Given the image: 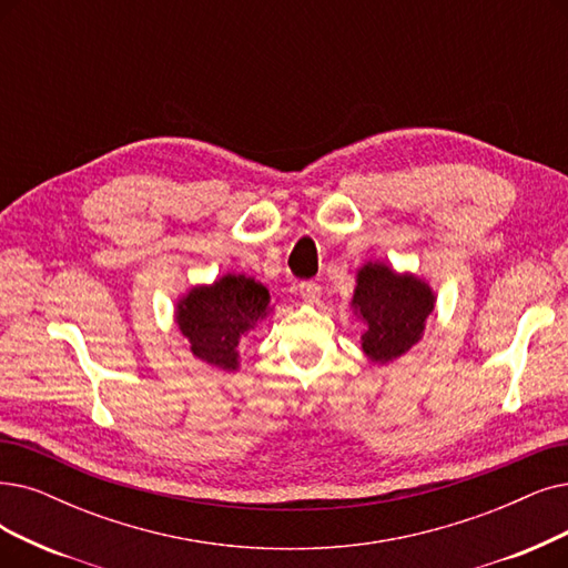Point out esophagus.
<instances>
[{
  "label": "esophagus",
  "mask_w": 568,
  "mask_h": 568,
  "mask_svg": "<svg viewBox=\"0 0 568 568\" xmlns=\"http://www.w3.org/2000/svg\"><path fill=\"white\" fill-rule=\"evenodd\" d=\"M298 291H301L303 301H305V303H310V305L320 303V298H322V286L316 284V282H301Z\"/></svg>",
  "instance_id": "1"
}]
</instances>
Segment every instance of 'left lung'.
I'll use <instances>...</instances> for the list:
<instances>
[{
	"label": "left lung",
	"instance_id": "8db88e82",
	"mask_svg": "<svg viewBox=\"0 0 568 568\" xmlns=\"http://www.w3.org/2000/svg\"><path fill=\"white\" fill-rule=\"evenodd\" d=\"M436 296L426 282L384 263H366L356 272L352 307L366 331L361 347L375 363H389L422 339Z\"/></svg>",
	"mask_w": 568,
	"mask_h": 568
}]
</instances>
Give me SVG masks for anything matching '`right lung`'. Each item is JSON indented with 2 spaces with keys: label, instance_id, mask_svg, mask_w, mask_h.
Listing matches in <instances>:
<instances>
[{
  "label": "right lung",
  "instance_id": "right-lung-1",
  "mask_svg": "<svg viewBox=\"0 0 568 568\" xmlns=\"http://www.w3.org/2000/svg\"><path fill=\"white\" fill-rule=\"evenodd\" d=\"M267 314V288L244 275H223L210 286H193L176 303V324L189 337L193 356L229 373L240 368L242 335Z\"/></svg>",
  "mask_w": 568,
  "mask_h": 568
}]
</instances>
